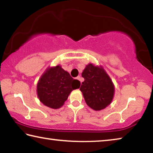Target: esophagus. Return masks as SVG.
Listing matches in <instances>:
<instances>
[{
	"instance_id": "esophagus-1",
	"label": "esophagus",
	"mask_w": 153,
	"mask_h": 153,
	"mask_svg": "<svg viewBox=\"0 0 153 153\" xmlns=\"http://www.w3.org/2000/svg\"><path fill=\"white\" fill-rule=\"evenodd\" d=\"M77 79H78L79 80V81L80 82V83H82V77H80L79 76H77V78H76Z\"/></svg>"
}]
</instances>
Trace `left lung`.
Returning <instances> with one entry per match:
<instances>
[{
  "label": "left lung",
  "mask_w": 153,
  "mask_h": 153,
  "mask_svg": "<svg viewBox=\"0 0 153 153\" xmlns=\"http://www.w3.org/2000/svg\"><path fill=\"white\" fill-rule=\"evenodd\" d=\"M84 78L79 90L86 104L95 111L105 108L112 101L114 86L110 77L101 67L90 63L82 72Z\"/></svg>",
  "instance_id": "left-lung-1"
}]
</instances>
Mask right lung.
Wrapping results in <instances>:
<instances>
[{"label":"right lung","mask_w":153,"mask_h":153,"mask_svg":"<svg viewBox=\"0 0 153 153\" xmlns=\"http://www.w3.org/2000/svg\"><path fill=\"white\" fill-rule=\"evenodd\" d=\"M80 82L72 77L68 72L57 65L49 68L39 79L38 97L44 105L59 108L66 101L70 92L79 88Z\"/></svg>","instance_id":"right-lung-1"}]
</instances>
